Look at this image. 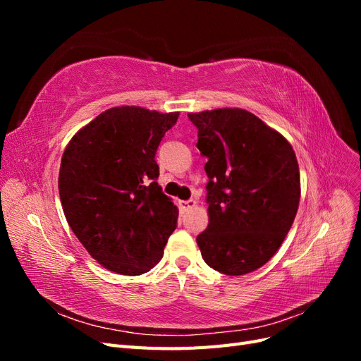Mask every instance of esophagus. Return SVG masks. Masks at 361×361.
I'll list each match as a JSON object with an SVG mask.
<instances>
[{
	"label": "esophagus",
	"mask_w": 361,
	"mask_h": 361,
	"mask_svg": "<svg viewBox=\"0 0 361 361\" xmlns=\"http://www.w3.org/2000/svg\"><path fill=\"white\" fill-rule=\"evenodd\" d=\"M197 206V202H195L194 199H190V200H182V202H179V207L182 211H190V209H192V207H195Z\"/></svg>",
	"instance_id": "obj_1"
}]
</instances>
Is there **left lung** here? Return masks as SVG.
<instances>
[{
  "instance_id": "1",
  "label": "left lung",
  "mask_w": 361,
  "mask_h": 361,
  "mask_svg": "<svg viewBox=\"0 0 361 361\" xmlns=\"http://www.w3.org/2000/svg\"><path fill=\"white\" fill-rule=\"evenodd\" d=\"M207 158L209 224L197 236L207 265L226 276L256 271L276 255L300 203V169L288 140L239 108L190 113Z\"/></svg>"
}]
</instances>
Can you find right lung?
Masks as SVG:
<instances>
[{
    "label": "right lung",
    "mask_w": 361,
    "mask_h": 361,
    "mask_svg": "<svg viewBox=\"0 0 361 361\" xmlns=\"http://www.w3.org/2000/svg\"><path fill=\"white\" fill-rule=\"evenodd\" d=\"M179 113L116 106L73 135L59 191L75 236L102 267L140 276L162 257L178 207L162 192L155 155Z\"/></svg>",
    "instance_id": "add662e5"
}]
</instances>
